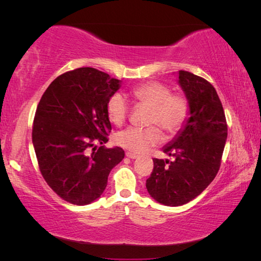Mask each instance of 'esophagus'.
Segmentation results:
<instances>
[{"label":"esophagus","instance_id":"34e87169","mask_svg":"<svg viewBox=\"0 0 261 261\" xmlns=\"http://www.w3.org/2000/svg\"><path fill=\"white\" fill-rule=\"evenodd\" d=\"M125 156L129 158V159H137V158H138V156L136 155V154L131 153V152H126V153H125Z\"/></svg>","mask_w":261,"mask_h":261}]
</instances>
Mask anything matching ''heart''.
I'll return each instance as SVG.
<instances>
[{
    "instance_id": "b5f03b06",
    "label": "heart",
    "mask_w": 261,
    "mask_h": 261,
    "mask_svg": "<svg viewBox=\"0 0 261 261\" xmlns=\"http://www.w3.org/2000/svg\"><path fill=\"white\" fill-rule=\"evenodd\" d=\"M131 95L137 103L151 109L145 129L127 127L115 137L116 144L135 154H144L158 146L162 141L161 130L168 137H174L187 124L190 116V102L180 93H171L169 86L160 82H147L136 86ZM107 114L116 125L122 124L129 114V105L121 93L110 96L107 102ZM156 125L161 127H154Z\"/></svg>"
}]
</instances>
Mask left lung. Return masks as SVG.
<instances>
[{"label": "left lung", "mask_w": 261, "mask_h": 261, "mask_svg": "<svg viewBox=\"0 0 261 261\" xmlns=\"http://www.w3.org/2000/svg\"><path fill=\"white\" fill-rule=\"evenodd\" d=\"M178 84L190 102L184 129L163 147L174 160L153 159L148 193L160 204L180 206L204 191L220 169L228 135L226 115L215 88L202 77L180 70Z\"/></svg>", "instance_id": "8db88e82"}]
</instances>
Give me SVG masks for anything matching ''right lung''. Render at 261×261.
<instances>
[{"instance_id":"add662e5","label":"right lung","mask_w":261,"mask_h":261,"mask_svg":"<svg viewBox=\"0 0 261 261\" xmlns=\"http://www.w3.org/2000/svg\"><path fill=\"white\" fill-rule=\"evenodd\" d=\"M118 88L120 81L108 73L79 68L54 79L38 105L32 141L39 169L53 191L70 204L98 199L110 170L124 158L121 147L94 146L108 141L107 102Z\"/></svg>"}]
</instances>
